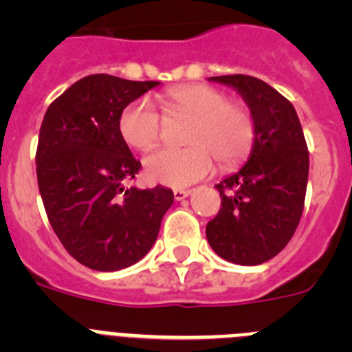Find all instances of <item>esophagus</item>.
Returning <instances> with one entry per match:
<instances>
[{
  "label": "esophagus",
  "instance_id": "esophagus-1",
  "mask_svg": "<svg viewBox=\"0 0 352 352\" xmlns=\"http://www.w3.org/2000/svg\"><path fill=\"white\" fill-rule=\"evenodd\" d=\"M190 194L192 190H182V188H176V190H174V199H176V201H183V199L188 197Z\"/></svg>",
  "mask_w": 352,
  "mask_h": 352
}]
</instances>
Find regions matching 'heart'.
<instances>
[{"instance_id":"b5f03b06","label":"heart","mask_w":352,"mask_h":352,"mask_svg":"<svg viewBox=\"0 0 352 352\" xmlns=\"http://www.w3.org/2000/svg\"><path fill=\"white\" fill-rule=\"evenodd\" d=\"M169 113L192 116L183 149H158L144 160V174L151 183L183 188L208 178L214 158L231 169L250 155L256 141L254 116L238 102H227L226 93L208 84H183L166 93ZM120 133L135 149H151L160 139L162 118L149 98H138L120 114Z\"/></svg>"}]
</instances>
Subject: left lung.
<instances>
[{
	"instance_id": "8db88e82",
	"label": "left lung",
	"mask_w": 352,
	"mask_h": 352,
	"mask_svg": "<svg viewBox=\"0 0 352 352\" xmlns=\"http://www.w3.org/2000/svg\"><path fill=\"white\" fill-rule=\"evenodd\" d=\"M210 80L239 93L256 121V141L241 169L214 186L222 208L206 238L222 259L256 266L275 257L300 223L309 149L296 109L270 84L241 74Z\"/></svg>"
}]
</instances>
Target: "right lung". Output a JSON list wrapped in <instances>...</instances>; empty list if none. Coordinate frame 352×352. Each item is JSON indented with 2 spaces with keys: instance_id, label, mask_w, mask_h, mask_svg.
<instances>
[{
  "instance_id": "obj_1",
  "label": "right lung",
  "mask_w": 352,
  "mask_h": 352,
  "mask_svg": "<svg viewBox=\"0 0 352 352\" xmlns=\"http://www.w3.org/2000/svg\"><path fill=\"white\" fill-rule=\"evenodd\" d=\"M158 84L82 77L49 105L40 126L36 179L49 222L68 254L96 272L141 261L174 201L162 185L125 186L141 162L121 138L120 114Z\"/></svg>"
}]
</instances>
